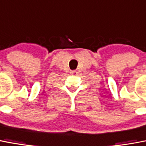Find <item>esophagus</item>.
I'll return each mask as SVG.
<instances>
[{
	"label": "esophagus",
	"mask_w": 146,
	"mask_h": 146,
	"mask_svg": "<svg viewBox=\"0 0 146 146\" xmlns=\"http://www.w3.org/2000/svg\"><path fill=\"white\" fill-rule=\"evenodd\" d=\"M71 74H73V75H76V74H77V71L76 70L71 71Z\"/></svg>",
	"instance_id": "1"
}]
</instances>
